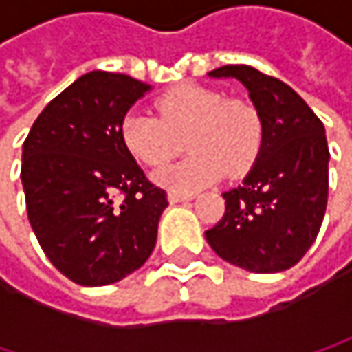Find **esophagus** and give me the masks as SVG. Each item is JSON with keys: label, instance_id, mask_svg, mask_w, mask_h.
Instances as JSON below:
<instances>
[{"label": "esophagus", "instance_id": "1", "mask_svg": "<svg viewBox=\"0 0 352 352\" xmlns=\"http://www.w3.org/2000/svg\"><path fill=\"white\" fill-rule=\"evenodd\" d=\"M167 199H169V204H181V201H189V199H193V195H187V193H175V191H169Z\"/></svg>", "mask_w": 352, "mask_h": 352}]
</instances>
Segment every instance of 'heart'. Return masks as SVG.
Instances as JSON below:
<instances>
[{"mask_svg":"<svg viewBox=\"0 0 352 352\" xmlns=\"http://www.w3.org/2000/svg\"><path fill=\"white\" fill-rule=\"evenodd\" d=\"M159 118L130 111L120 136L124 148L146 167H161L181 151L185 138L191 153L181 163L157 171L153 179L175 193H195L224 173H246L263 138L258 111L245 100H224L204 85H179L157 100Z\"/></svg>","mask_w":352,"mask_h":352,"instance_id":"obj_1","label":"heart"}]
</instances>
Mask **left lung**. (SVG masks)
<instances>
[{"label":"left lung","mask_w":352,"mask_h":352,"mask_svg":"<svg viewBox=\"0 0 352 352\" xmlns=\"http://www.w3.org/2000/svg\"><path fill=\"white\" fill-rule=\"evenodd\" d=\"M208 77L245 85L263 138L243 183L222 193L226 212L206 241L245 271H285L308 252L324 220L330 161L324 124L289 85L248 65H226Z\"/></svg>","instance_id":"obj_1"}]
</instances>
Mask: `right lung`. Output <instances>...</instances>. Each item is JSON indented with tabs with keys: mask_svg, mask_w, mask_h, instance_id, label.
<instances>
[{
	"mask_svg": "<svg viewBox=\"0 0 352 352\" xmlns=\"http://www.w3.org/2000/svg\"><path fill=\"white\" fill-rule=\"evenodd\" d=\"M151 89L122 73H85L42 109L22 146L30 226L48 261L79 285L128 277L157 245L167 193L120 136L124 116Z\"/></svg>",
	"mask_w": 352,
	"mask_h": 352,
	"instance_id": "1",
	"label": "right lung"
}]
</instances>
